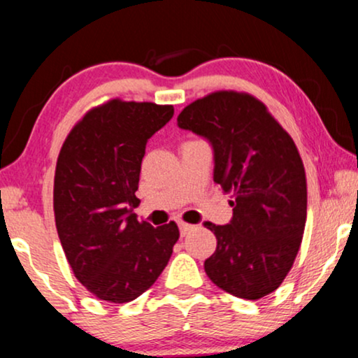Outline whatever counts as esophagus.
<instances>
[{
    "label": "esophagus",
    "mask_w": 358,
    "mask_h": 358,
    "mask_svg": "<svg viewBox=\"0 0 358 358\" xmlns=\"http://www.w3.org/2000/svg\"><path fill=\"white\" fill-rule=\"evenodd\" d=\"M179 229H180V236H186V234H189V231H192L194 226H191V224L187 222H179Z\"/></svg>",
    "instance_id": "obj_1"
}]
</instances>
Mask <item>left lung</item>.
Instances as JSON below:
<instances>
[{
  "label": "left lung",
  "mask_w": 358,
  "mask_h": 358,
  "mask_svg": "<svg viewBox=\"0 0 358 358\" xmlns=\"http://www.w3.org/2000/svg\"><path fill=\"white\" fill-rule=\"evenodd\" d=\"M178 124L214 148V180L231 194V224L206 222L217 239L204 262L219 289L259 301L280 287L307 219V179L294 139L252 94L215 91L180 111Z\"/></svg>",
  "instance_id": "left-lung-1"
}]
</instances>
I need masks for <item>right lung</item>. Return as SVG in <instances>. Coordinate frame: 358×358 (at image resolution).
<instances>
[{
	"label": "right lung",
	"instance_id": "obj_1",
	"mask_svg": "<svg viewBox=\"0 0 358 358\" xmlns=\"http://www.w3.org/2000/svg\"><path fill=\"white\" fill-rule=\"evenodd\" d=\"M171 104L109 99L83 116L61 145L52 207L74 277L99 301L124 303L151 287L179 239L178 224L152 227L132 213L141 162Z\"/></svg>",
	"mask_w": 358,
	"mask_h": 358
}]
</instances>
